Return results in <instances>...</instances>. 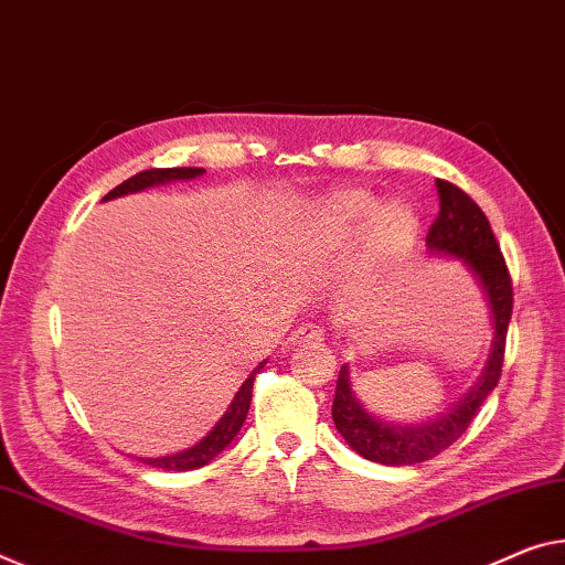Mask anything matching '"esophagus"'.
Here are the masks:
<instances>
[{"label": "esophagus", "instance_id": "obj_1", "mask_svg": "<svg viewBox=\"0 0 565 565\" xmlns=\"http://www.w3.org/2000/svg\"><path fill=\"white\" fill-rule=\"evenodd\" d=\"M326 335V331L320 326H316V323H302V326H298L292 331V335H290V341H292V345H298V343H306V341H320V338Z\"/></svg>", "mask_w": 565, "mask_h": 565}]
</instances>
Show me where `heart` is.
Returning <instances> with one entry per match:
<instances>
[{
  "label": "heart",
  "mask_w": 565,
  "mask_h": 565,
  "mask_svg": "<svg viewBox=\"0 0 565 565\" xmlns=\"http://www.w3.org/2000/svg\"><path fill=\"white\" fill-rule=\"evenodd\" d=\"M376 206V196L363 192V189H341V192L328 194L312 204L308 212V239L318 249L343 247L371 218L366 230V259L379 263V259L392 257L414 239L419 222H416L412 206L402 202L381 206L373 215Z\"/></svg>",
  "instance_id": "heart-1"
}]
</instances>
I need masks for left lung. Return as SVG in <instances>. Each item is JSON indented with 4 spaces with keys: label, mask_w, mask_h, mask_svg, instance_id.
<instances>
[{
    "label": "left lung",
    "mask_w": 565,
    "mask_h": 565,
    "mask_svg": "<svg viewBox=\"0 0 565 565\" xmlns=\"http://www.w3.org/2000/svg\"><path fill=\"white\" fill-rule=\"evenodd\" d=\"M437 194L439 214L429 227L427 247L434 253L462 257L477 280H480L492 310V353L480 381L455 409L431 422L416 424V427L381 422L363 409L351 392L349 366H341L333 396L335 429L341 431V437L349 441L351 449L379 465L398 467L424 462V459L437 457L441 449H447L452 441L462 437L477 412H480L484 398L498 386L502 359H505L508 323L510 316H513V280H510L505 257L500 253L488 216L472 202L470 194H465L457 184L445 179H437Z\"/></svg>",
    "instance_id": "8db88e82"
}]
</instances>
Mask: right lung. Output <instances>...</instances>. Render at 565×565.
I'll return each mask as SVG.
<instances>
[{"label": "right lung", "instance_id": "1", "mask_svg": "<svg viewBox=\"0 0 565 565\" xmlns=\"http://www.w3.org/2000/svg\"><path fill=\"white\" fill-rule=\"evenodd\" d=\"M202 173H204V169H196V167L146 169V171L134 173L131 179H126L124 184H118L116 189H113V192H108L103 199H116V196H124V194H131V192H141V189H149L153 184H163V181H173V179H194V177H202ZM265 363L267 361L259 363V366L253 373H249V379L239 386L237 396L232 398L230 409L224 412L222 419L216 422V427L210 434H206V437L199 441V445H194L192 449H184V452H179V455L141 459V462L151 465V467H159V470H171V472L196 470V467H204L206 462H212V459L220 455L234 437H237L242 424H245L247 412H249V402H253L255 376H257V371L265 366Z\"/></svg>", "mask_w": 565, "mask_h": 565}]
</instances>
